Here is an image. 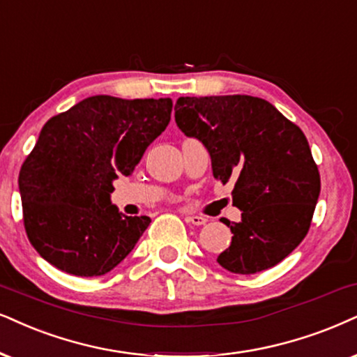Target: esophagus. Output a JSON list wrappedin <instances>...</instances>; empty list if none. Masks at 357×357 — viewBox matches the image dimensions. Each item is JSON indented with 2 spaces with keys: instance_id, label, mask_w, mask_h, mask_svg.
<instances>
[{
  "instance_id": "1",
  "label": "esophagus",
  "mask_w": 357,
  "mask_h": 357,
  "mask_svg": "<svg viewBox=\"0 0 357 357\" xmlns=\"http://www.w3.org/2000/svg\"><path fill=\"white\" fill-rule=\"evenodd\" d=\"M206 218H202V215H188L186 218V222L192 224V225H202L206 224Z\"/></svg>"
}]
</instances>
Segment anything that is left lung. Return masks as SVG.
Instances as JSON below:
<instances>
[{
  "label": "left lung",
  "mask_w": 357,
  "mask_h": 357,
  "mask_svg": "<svg viewBox=\"0 0 357 357\" xmlns=\"http://www.w3.org/2000/svg\"><path fill=\"white\" fill-rule=\"evenodd\" d=\"M174 119L209 150L212 174L234 183L241 222L218 257L220 267L252 275L291 254L310 231L321 179L305 133L272 103L250 96L179 97Z\"/></svg>",
  "instance_id": "obj_1"
}]
</instances>
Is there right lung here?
Segmentation results:
<instances>
[{
	"label": "right lung",
	"mask_w": 357,
	"mask_h": 357,
	"mask_svg": "<svg viewBox=\"0 0 357 357\" xmlns=\"http://www.w3.org/2000/svg\"><path fill=\"white\" fill-rule=\"evenodd\" d=\"M171 110V98L93 96L47 120L17 179L26 234L44 260L98 277L133 250L151 219L119 212L112 181L133 173Z\"/></svg>",
	"instance_id": "add662e5"
}]
</instances>
